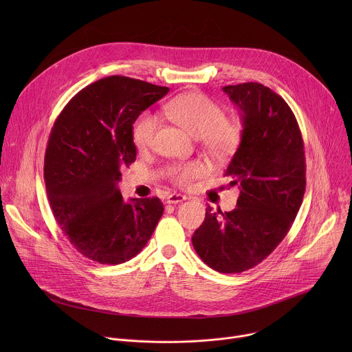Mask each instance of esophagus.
Masks as SVG:
<instances>
[{"label": "esophagus", "mask_w": 352, "mask_h": 352, "mask_svg": "<svg viewBox=\"0 0 352 352\" xmlns=\"http://www.w3.org/2000/svg\"><path fill=\"white\" fill-rule=\"evenodd\" d=\"M186 199V196L184 195H179V193H171L167 196V204L168 205H177V204H181L184 202V200Z\"/></svg>", "instance_id": "34e87169"}]
</instances>
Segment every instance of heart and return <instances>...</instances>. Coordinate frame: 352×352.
<instances>
[{"label":"heart","mask_w":352,"mask_h":352,"mask_svg":"<svg viewBox=\"0 0 352 352\" xmlns=\"http://www.w3.org/2000/svg\"><path fill=\"white\" fill-rule=\"evenodd\" d=\"M166 114L195 138H200L206 152L216 160H228L236 152L243 139V126L238 121H228L223 106L209 96L197 91L175 97L166 106ZM159 126V118L143 113L132 126V139L139 150L152 147ZM206 167L199 162L174 164L168 175L174 184L189 186L202 177Z\"/></svg>","instance_id":"obj_1"}]
</instances>
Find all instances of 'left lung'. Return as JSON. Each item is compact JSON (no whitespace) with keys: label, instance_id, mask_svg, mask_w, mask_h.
I'll list each match as a JSON object with an SVG mask.
<instances>
[{"label":"left lung","instance_id":"1","mask_svg":"<svg viewBox=\"0 0 352 352\" xmlns=\"http://www.w3.org/2000/svg\"><path fill=\"white\" fill-rule=\"evenodd\" d=\"M223 90L242 117L243 139L226 171L241 192L232 212L206 208L192 243L213 270L241 273L265 261L289 231L307 186L305 150L281 96L256 82Z\"/></svg>","mask_w":352,"mask_h":352}]
</instances>
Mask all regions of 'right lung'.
Instances as JSON below:
<instances>
[{
    "label": "right lung",
    "mask_w": 352,
    "mask_h": 352,
    "mask_svg": "<svg viewBox=\"0 0 352 352\" xmlns=\"http://www.w3.org/2000/svg\"><path fill=\"white\" fill-rule=\"evenodd\" d=\"M168 90L107 76L78 91L53 125L44 156L50 208L74 248L93 262L132 259L163 216L159 197L125 204L117 184L136 160L133 122Z\"/></svg>",
    "instance_id": "add662e5"
}]
</instances>
